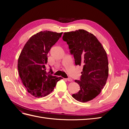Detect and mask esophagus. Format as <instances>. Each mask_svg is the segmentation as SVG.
I'll return each instance as SVG.
<instances>
[{
	"instance_id": "obj_1",
	"label": "esophagus",
	"mask_w": 129,
	"mask_h": 129,
	"mask_svg": "<svg viewBox=\"0 0 129 129\" xmlns=\"http://www.w3.org/2000/svg\"><path fill=\"white\" fill-rule=\"evenodd\" d=\"M66 79V80H68V81H70V82L72 81V79H71V78H67V79Z\"/></svg>"
}]
</instances>
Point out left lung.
I'll return each mask as SVG.
<instances>
[{
	"label": "left lung",
	"instance_id": "8db88e82",
	"mask_svg": "<svg viewBox=\"0 0 129 129\" xmlns=\"http://www.w3.org/2000/svg\"><path fill=\"white\" fill-rule=\"evenodd\" d=\"M63 40L69 45L75 65L83 66L80 80H75L80 90L72 97L85 103L91 101L101 93L108 76L106 52L97 38L84 30L65 32Z\"/></svg>",
	"mask_w": 129,
	"mask_h": 129
}]
</instances>
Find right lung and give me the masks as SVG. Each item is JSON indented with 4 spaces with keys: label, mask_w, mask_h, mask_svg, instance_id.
Instances as JSON below:
<instances>
[{
    "label": "right lung",
    "mask_w": 129,
    "mask_h": 129,
    "mask_svg": "<svg viewBox=\"0 0 129 129\" xmlns=\"http://www.w3.org/2000/svg\"><path fill=\"white\" fill-rule=\"evenodd\" d=\"M62 32L41 31L25 44L18 59L17 69L22 83L28 93L36 97L47 96L62 79L53 76L50 67L47 72V54L61 37Z\"/></svg>",
    "instance_id": "right-lung-1"
}]
</instances>
